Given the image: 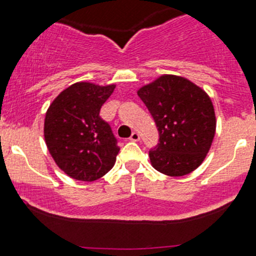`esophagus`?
<instances>
[{
    "mask_svg": "<svg viewBox=\"0 0 256 256\" xmlns=\"http://www.w3.org/2000/svg\"><path fill=\"white\" fill-rule=\"evenodd\" d=\"M130 140L134 141V142H136V141L140 140V135H138V132H132V134H131Z\"/></svg>",
    "mask_w": 256,
    "mask_h": 256,
    "instance_id": "obj_1",
    "label": "esophagus"
}]
</instances>
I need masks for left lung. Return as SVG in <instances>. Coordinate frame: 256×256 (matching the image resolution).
Wrapping results in <instances>:
<instances>
[{"label": "left lung", "mask_w": 256, "mask_h": 256, "mask_svg": "<svg viewBox=\"0 0 256 256\" xmlns=\"http://www.w3.org/2000/svg\"><path fill=\"white\" fill-rule=\"evenodd\" d=\"M138 95L158 130V144L150 150L154 168L172 177L194 171L216 134V114L207 92L182 76H162Z\"/></svg>", "instance_id": "8db88e82"}]
</instances>
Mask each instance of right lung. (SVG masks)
Listing matches in <instances>:
<instances>
[{
  "mask_svg": "<svg viewBox=\"0 0 256 256\" xmlns=\"http://www.w3.org/2000/svg\"><path fill=\"white\" fill-rule=\"evenodd\" d=\"M115 85L76 82L60 92L46 114L44 138L59 168L78 180H99L115 164L120 147L100 109Z\"/></svg>",
  "mask_w": 256,
  "mask_h": 256,
  "instance_id": "add662e5",
  "label": "right lung"
}]
</instances>
